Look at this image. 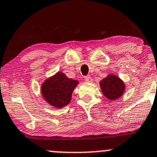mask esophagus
Listing matches in <instances>:
<instances>
[{
	"label": "esophagus",
	"instance_id": "esophagus-1",
	"mask_svg": "<svg viewBox=\"0 0 157 157\" xmlns=\"http://www.w3.org/2000/svg\"><path fill=\"white\" fill-rule=\"evenodd\" d=\"M84 80H85V81L87 82V83H90V82L93 81V79H92V77H89V76H87V77H84Z\"/></svg>",
	"mask_w": 157,
	"mask_h": 157
}]
</instances>
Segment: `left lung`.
Masks as SVG:
<instances>
[{"mask_svg": "<svg viewBox=\"0 0 157 157\" xmlns=\"http://www.w3.org/2000/svg\"><path fill=\"white\" fill-rule=\"evenodd\" d=\"M103 94L109 100H116L124 94L125 85L118 76L109 74L100 82Z\"/></svg>", "mask_w": 157, "mask_h": 157, "instance_id": "1", "label": "left lung"}]
</instances>
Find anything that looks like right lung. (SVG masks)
Returning a JSON list of instances; mask_svg holds the SVG:
<instances>
[{"label": "right lung", "instance_id": "obj_1", "mask_svg": "<svg viewBox=\"0 0 157 157\" xmlns=\"http://www.w3.org/2000/svg\"><path fill=\"white\" fill-rule=\"evenodd\" d=\"M79 82L68 78L62 72L47 78L41 86L43 98L51 106L62 108L71 101L72 93Z\"/></svg>", "mask_w": 157, "mask_h": 157}]
</instances>
